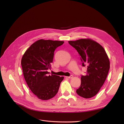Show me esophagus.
<instances>
[{"mask_svg":"<svg viewBox=\"0 0 124 124\" xmlns=\"http://www.w3.org/2000/svg\"><path fill=\"white\" fill-rule=\"evenodd\" d=\"M66 77H67L68 78H69V79H70V78H72L73 77V75H71L70 76H67Z\"/></svg>","mask_w":124,"mask_h":124,"instance_id":"esophagus-1","label":"esophagus"}]
</instances>
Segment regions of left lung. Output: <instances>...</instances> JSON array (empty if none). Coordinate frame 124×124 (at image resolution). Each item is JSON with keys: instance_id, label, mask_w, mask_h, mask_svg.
<instances>
[{"instance_id": "1", "label": "left lung", "mask_w": 124, "mask_h": 124, "mask_svg": "<svg viewBox=\"0 0 124 124\" xmlns=\"http://www.w3.org/2000/svg\"><path fill=\"white\" fill-rule=\"evenodd\" d=\"M68 42L80 55L82 66H87L86 75L81 76V85L76 93L84 98H91L98 93L107 76L110 68L107 54L100 44L91 39Z\"/></svg>"}]
</instances>
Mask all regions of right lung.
Returning <instances> with one entry per match:
<instances>
[{"label":"right lung","instance_id":"add662e5","mask_svg":"<svg viewBox=\"0 0 124 124\" xmlns=\"http://www.w3.org/2000/svg\"><path fill=\"white\" fill-rule=\"evenodd\" d=\"M63 41L41 39L29 47L21 59L25 80L31 91L39 99L48 100L56 95L64 77L51 74L54 52Z\"/></svg>","mask_w":124,"mask_h":124}]
</instances>
